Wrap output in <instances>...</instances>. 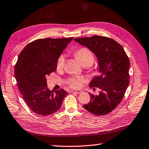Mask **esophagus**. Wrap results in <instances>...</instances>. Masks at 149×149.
Here are the masks:
<instances>
[{
	"label": "esophagus",
	"instance_id": "34e87169",
	"mask_svg": "<svg viewBox=\"0 0 149 149\" xmlns=\"http://www.w3.org/2000/svg\"><path fill=\"white\" fill-rule=\"evenodd\" d=\"M71 93H76L79 94V93H81V91H80V90H74V89H72V90L71 91Z\"/></svg>",
	"mask_w": 149,
	"mask_h": 149
}]
</instances>
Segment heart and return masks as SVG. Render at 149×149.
<instances>
[{
    "label": "heart",
    "instance_id": "obj_1",
    "mask_svg": "<svg viewBox=\"0 0 149 149\" xmlns=\"http://www.w3.org/2000/svg\"><path fill=\"white\" fill-rule=\"evenodd\" d=\"M75 56L77 58L81 64L84 67H88L93 65L95 61V56L93 53L87 48H81L76 51ZM65 56L60 55L57 60L56 68L58 70H61L63 68L65 64ZM84 82V78L79 77H72L67 80V83L72 87H79Z\"/></svg>",
    "mask_w": 149,
    "mask_h": 149
}]
</instances>
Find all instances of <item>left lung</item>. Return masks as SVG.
Listing matches in <instances>:
<instances>
[{
    "mask_svg": "<svg viewBox=\"0 0 149 149\" xmlns=\"http://www.w3.org/2000/svg\"><path fill=\"white\" fill-rule=\"evenodd\" d=\"M95 54L100 74L89 84L90 87H98V95L90 94L89 104L84 108L97 116L111 113L120 104L129 84V58L117 42L101 36L77 38L74 40ZM95 89V88H94Z\"/></svg>",
    "mask_w": 149,
    "mask_h": 149,
    "instance_id": "8db88e82",
    "label": "left lung"
}]
</instances>
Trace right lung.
Listing matches in <instances>:
<instances>
[{"label":"right lung","instance_id":"add662e5","mask_svg":"<svg viewBox=\"0 0 149 149\" xmlns=\"http://www.w3.org/2000/svg\"><path fill=\"white\" fill-rule=\"evenodd\" d=\"M72 39H38L27 45L19 54L15 77L24 101L35 114L49 116L61 107L68 93L63 89L50 91L46 77L56 70L58 58Z\"/></svg>","mask_w":149,"mask_h":149}]
</instances>
